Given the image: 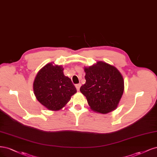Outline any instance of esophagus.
Returning a JSON list of instances; mask_svg holds the SVG:
<instances>
[{
	"mask_svg": "<svg viewBox=\"0 0 157 157\" xmlns=\"http://www.w3.org/2000/svg\"><path fill=\"white\" fill-rule=\"evenodd\" d=\"M81 83H78V84H76L75 85V87H76V89H77V90L78 91H79V89H80V87H81Z\"/></svg>",
	"mask_w": 157,
	"mask_h": 157,
	"instance_id": "obj_1",
	"label": "esophagus"
}]
</instances>
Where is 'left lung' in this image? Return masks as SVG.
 Wrapping results in <instances>:
<instances>
[{
    "mask_svg": "<svg viewBox=\"0 0 157 157\" xmlns=\"http://www.w3.org/2000/svg\"><path fill=\"white\" fill-rule=\"evenodd\" d=\"M86 83L80 91L87 98L90 109L105 114L117 108L124 91V80L112 65L98 61L84 68Z\"/></svg>",
    "mask_w": 157,
    "mask_h": 157,
    "instance_id": "1",
    "label": "left lung"
}]
</instances>
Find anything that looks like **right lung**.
Wrapping results in <instances>:
<instances>
[{"instance_id":"1","label":"right lung","mask_w":157,"mask_h":157,"mask_svg":"<svg viewBox=\"0 0 157 157\" xmlns=\"http://www.w3.org/2000/svg\"><path fill=\"white\" fill-rule=\"evenodd\" d=\"M63 70L62 66L48 63L39 70L34 79L35 97L49 110L62 109L77 92L71 79L64 75Z\"/></svg>"}]
</instances>
